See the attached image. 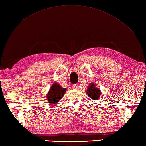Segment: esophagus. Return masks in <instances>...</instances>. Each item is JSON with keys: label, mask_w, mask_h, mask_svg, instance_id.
Listing matches in <instances>:
<instances>
[{"label": "esophagus", "mask_w": 146, "mask_h": 146, "mask_svg": "<svg viewBox=\"0 0 146 146\" xmlns=\"http://www.w3.org/2000/svg\"><path fill=\"white\" fill-rule=\"evenodd\" d=\"M79 87V85L78 84H74V85H72V88L74 89H78Z\"/></svg>", "instance_id": "34e87169"}]
</instances>
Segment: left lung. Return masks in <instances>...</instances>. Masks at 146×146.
I'll list each match as a JSON object with an SVG mask.
<instances>
[{
  "instance_id": "1",
  "label": "left lung",
  "mask_w": 146,
  "mask_h": 146,
  "mask_svg": "<svg viewBox=\"0 0 146 146\" xmlns=\"http://www.w3.org/2000/svg\"><path fill=\"white\" fill-rule=\"evenodd\" d=\"M88 86V87L86 88L87 89L86 93L88 94V96L93 100H98L101 95L100 89L97 88L96 84L94 83H90Z\"/></svg>"
}]
</instances>
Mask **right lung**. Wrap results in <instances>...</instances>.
<instances>
[{
  "instance_id": "obj_1",
  "label": "right lung",
  "mask_w": 146,
  "mask_h": 146,
  "mask_svg": "<svg viewBox=\"0 0 146 146\" xmlns=\"http://www.w3.org/2000/svg\"><path fill=\"white\" fill-rule=\"evenodd\" d=\"M66 88H63L58 83H54L47 94V98L50 104L55 105L63 98L66 92Z\"/></svg>"
}]
</instances>
